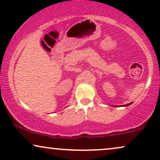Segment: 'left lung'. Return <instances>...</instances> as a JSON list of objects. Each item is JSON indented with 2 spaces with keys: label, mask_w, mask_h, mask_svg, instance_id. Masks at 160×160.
Segmentation results:
<instances>
[{
  "label": "left lung",
  "mask_w": 160,
  "mask_h": 160,
  "mask_svg": "<svg viewBox=\"0 0 160 160\" xmlns=\"http://www.w3.org/2000/svg\"><path fill=\"white\" fill-rule=\"evenodd\" d=\"M132 104V102H130V103H128V104H127V105H124L123 106H130V105H131Z\"/></svg>",
  "instance_id": "obj_1"
}]
</instances>
